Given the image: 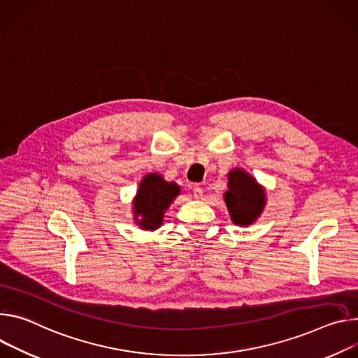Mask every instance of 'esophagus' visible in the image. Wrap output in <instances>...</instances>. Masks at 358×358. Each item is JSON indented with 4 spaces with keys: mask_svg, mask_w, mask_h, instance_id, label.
<instances>
[{
    "mask_svg": "<svg viewBox=\"0 0 358 358\" xmlns=\"http://www.w3.org/2000/svg\"><path fill=\"white\" fill-rule=\"evenodd\" d=\"M193 197H194V199H197V201L202 199V197H203V189L199 187V186H194L193 187Z\"/></svg>",
    "mask_w": 358,
    "mask_h": 358,
    "instance_id": "1",
    "label": "esophagus"
}]
</instances>
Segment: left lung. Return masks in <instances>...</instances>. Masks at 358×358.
<instances>
[{"label": "left lung", "mask_w": 358, "mask_h": 358, "mask_svg": "<svg viewBox=\"0 0 358 358\" xmlns=\"http://www.w3.org/2000/svg\"><path fill=\"white\" fill-rule=\"evenodd\" d=\"M223 201L236 226L248 227L263 213L266 189L243 168H234L227 173V190Z\"/></svg>", "instance_id": "8db88e82"}]
</instances>
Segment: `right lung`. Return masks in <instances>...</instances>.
I'll return each instance as SVG.
<instances>
[{
	"mask_svg": "<svg viewBox=\"0 0 358 358\" xmlns=\"http://www.w3.org/2000/svg\"><path fill=\"white\" fill-rule=\"evenodd\" d=\"M179 193L180 186L176 182L165 180L157 172L146 173L132 201L134 222L142 230L159 229L164 224L165 212Z\"/></svg>",
	"mask_w": 358,
	"mask_h": 358,
	"instance_id": "1",
	"label": "right lung"
}]
</instances>
